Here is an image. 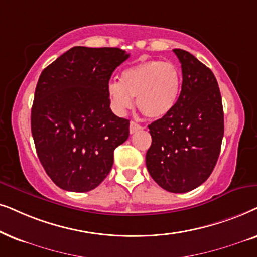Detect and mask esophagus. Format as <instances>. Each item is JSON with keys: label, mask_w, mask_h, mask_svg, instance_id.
<instances>
[{"label": "esophagus", "mask_w": 257, "mask_h": 257, "mask_svg": "<svg viewBox=\"0 0 257 257\" xmlns=\"http://www.w3.org/2000/svg\"><path fill=\"white\" fill-rule=\"evenodd\" d=\"M140 129H142V126L140 125L139 123H136L135 121L131 122V125H129V132H131V134H134V133L140 131Z\"/></svg>", "instance_id": "1"}]
</instances>
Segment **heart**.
<instances>
[{"instance_id":"obj_1","label":"heart","mask_w":257,"mask_h":257,"mask_svg":"<svg viewBox=\"0 0 257 257\" xmlns=\"http://www.w3.org/2000/svg\"><path fill=\"white\" fill-rule=\"evenodd\" d=\"M181 83L180 69L175 64L150 60L123 70L121 82H109L107 94L118 114L132 108L133 97H136V105L143 115L161 118L175 107Z\"/></svg>"}]
</instances>
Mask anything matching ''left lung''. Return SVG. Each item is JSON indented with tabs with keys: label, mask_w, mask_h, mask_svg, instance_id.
I'll use <instances>...</instances> for the list:
<instances>
[{
	"label": "left lung",
	"mask_w": 257,
	"mask_h": 257,
	"mask_svg": "<svg viewBox=\"0 0 257 257\" xmlns=\"http://www.w3.org/2000/svg\"><path fill=\"white\" fill-rule=\"evenodd\" d=\"M173 51L182 68V88L173 110L148 125L152 146L146 164L161 188L180 194L210 176L220 155L224 118L213 71L188 51Z\"/></svg>",
	"instance_id": "obj_1"
}]
</instances>
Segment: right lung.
Returning <instances> with one entry per match:
<instances>
[{
    "mask_svg": "<svg viewBox=\"0 0 257 257\" xmlns=\"http://www.w3.org/2000/svg\"><path fill=\"white\" fill-rule=\"evenodd\" d=\"M128 57L119 48L74 47L41 73L32 134L41 164L61 189H95L128 139L129 119L111 111L107 94L111 74Z\"/></svg>",
    "mask_w": 257,
    "mask_h": 257,
    "instance_id": "obj_1",
    "label": "right lung"
}]
</instances>
